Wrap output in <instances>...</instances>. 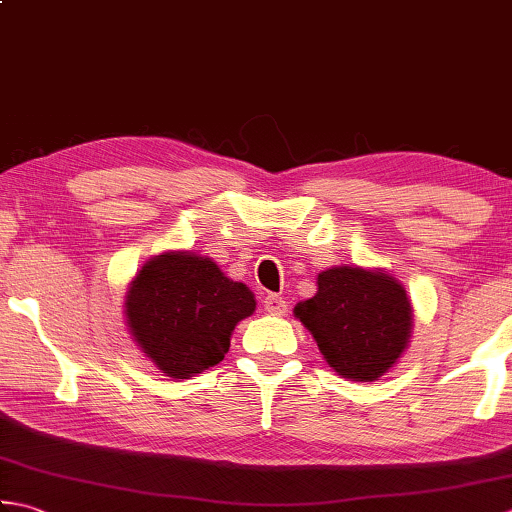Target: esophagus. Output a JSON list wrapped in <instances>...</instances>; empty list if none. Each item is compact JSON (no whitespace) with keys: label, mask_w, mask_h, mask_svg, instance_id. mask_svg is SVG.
Here are the masks:
<instances>
[{"label":"esophagus","mask_w":512,"mask_h":512,"mask_svg":"<svg viewBox=\"0 0 512 512\" xmlns=\"http://www.w3.org/2000/svg\"><path fill=\"white\" fill-rule=\"evenodd\" d=\"M264 308H266V312H270V314H286L288 303H286L284 297L268 295V297L264 299Z\"/></svg>","instance_id":"obj_1"}]
</instances>
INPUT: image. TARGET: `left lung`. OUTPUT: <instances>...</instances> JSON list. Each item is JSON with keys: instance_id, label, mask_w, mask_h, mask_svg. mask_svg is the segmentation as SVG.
I'll return each instance as SVG.
<instances>
[{"instance_id": "8db88e82", "label": "left lung", "mask_w": 512, "mask_h": 512, "mask_svg": "<svg viewBox=\"0 0 512 512\" xmlns=\"http://www.w3.org/2000/svg\"><path fill=\"white\" fill-rule=\"evenodd\" d=\"M317 295L295 306L336 374L372 383L407 350L413 310L396 277L383 270L336 266L319 273Z\"/></svg>"}]
</instances>
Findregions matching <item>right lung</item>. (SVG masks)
I'll use <instances>...</instances> for the list:
<instances>
[{"label":"right lung","instance_id":"right-lung-1","mask_svg":"<svg viewBox=\"0 0 512 512\" xmlns=\"http://www.w3.org/2000/svg\"><path fill=\"white\" fill-rule=\"evenodd\" d=\"M255 295L213 259L189 250L151 257L125 295V319L162 374L191 378L217 365L235 325L255 312Z\"/></svg>","mask_w":512,"mask_h":512}]
</instances>
